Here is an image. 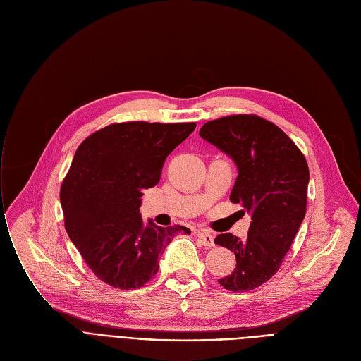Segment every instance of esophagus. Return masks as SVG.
Here are the masks:
<instances>
[{
  "instance_id": "34e87169",
  "label": "esophagus",
  "mask_w": 361,
  "mask_h": 361,
  "mask_svg": "<svg viewBox=\"0 0 361 361\" xmlns=\"http://www.w3.org/2000/svg\"><path fill=\"white\" fill-rule=\"evenodd\" d=\"M197 237H199V240L202 241V244L204 245V247H207V249H211V247H214V245H215V243H214V235H212L211 233H207V231H199V233H197Z\"/></svg>"
}]
</instances>
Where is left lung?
Instances as JSON below:
<instances>
[{
  "mask_svg": "<svg viewBox=\"0 0 361 361\" xmlns=\"http://www.w3.org/2000/svg\"><path fill=\"white\" fill-rule=\"evenodd\" d=\"M199 135L237 165L230 199L252 216L244 240L231 233L215 238L237 259L234 272L218 282L234 293L255 290L278 272L306 216V158L279 127L257 116L214 120Z\"/></svg>",
  "mask_w": 361,
  "mask_h": 361,
  "instance_id": "8db88e82",
  "label": "left lung"
}]
</instances>
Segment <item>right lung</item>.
<instances>
[{
	"instance_id": "1",
	"label": "right lung",
	"mask_w": 361,
	"mask_h": 361,
	"mask_svg": "<svg viewBox=\"0 0 361 361\" xmlns=\"http://www.w3.org/2000/svg\"><path fill=\"white\" fill-rule=\"evenodd\" d=\"M195 123L131 121L93 133L75 150L60 200L66 230L87 267L108 286L133 290L154 278L159 256L185 226L143 222L146 188L158 184L166 157Z\"/></svg>"
}]
</instances>
